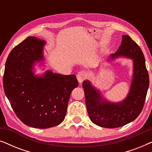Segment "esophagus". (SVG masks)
<instances>
[{
    "label": "esophagus",
    "instance_id": "34e87169",
    "mask_svg": "<svg viewBox=\"0 0 152 152\" xmlns=\"http://www.w3.org/2000/svg\"><path fill=\"white\" fill-rule=\"evenodd\" d=\"M87 74L85 71H80L78 72L77 75V79L78 82L80 84H82L85 79H86Z\"/></svg>",
    "mask_w": 152,
    "mask_h": 152
}]
</instances>
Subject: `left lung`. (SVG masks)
<instances>
[{
	"mask_svg": "<svg viewBox=\"0 0 152 152\" xmlns=\"http://www.w3.org/2000/svg\"><path fill=\"white\" fill-rule=\"evenodd\" d=\"M122 43L116 53L108 57L113 61L120 57L132 60L133 70L129 90L122 100L112 102L88 80L83 82L87 111L90 119L97 126L117 128L134 121L140 115L149 88V74L140 48L128 35H122Z\"/></svg>",
	"mask_w": 152,
	"mask_h": 152,
	"instance_id": "1",
	"label": "left lung"
}]
</instances>
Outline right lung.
<instances>
[{
  "instance_id": "1",
  "label": "right lung",
  "mask_w": 152,
  "mask_h": 152,
  "mask_svg": "<svg viewBox=\"0 0 152 152\" xmlns=\"http://www.w3.org/2000/svg\"><path fill=\"white\" fill-rule=\"evenodd\" d=\"M45 44L35 37L25 39L10 52L3 75L4 91L16 115L26 125L39 129L64 121L70 94L79 84L75 75L51 70L36 74L37 63L44 66Z\"/></svg>"
}]
</instances>
